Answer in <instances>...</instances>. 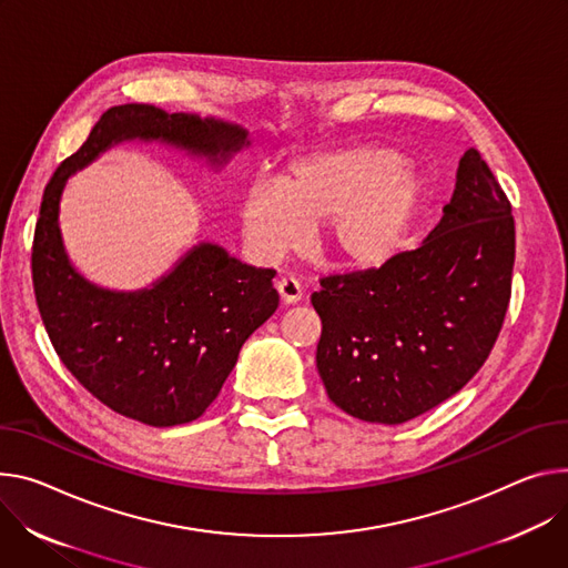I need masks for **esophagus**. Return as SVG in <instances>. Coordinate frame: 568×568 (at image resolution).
Listing matches in <instances>:
<instances>
[{
  "label": "esophagus",
  "instance_id": "esophagus-1",
  "mask_svg": "<svg viewBox=\"0 0 568 568\" xmlns=\"http://www.w3.org/2000/svg\"><path fill=\"white\" fill-rule=\"evenodd\" d=\"M276 290H278L283 303H298L301 294H303V287H301V283L294 276L278 278L276 281Z\"/></svg>",
  "mask_w": 568,
  "mask_h": 568
}]
</instances>
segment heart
I'll return each instance as SVG.
<instances>
[{
  "label": "heart",
  "instance_id": "b5f03b06",
  "mask_svg": "<svg viewBox=\"0 0 568 568\" xmlns=\"http://www.w3.org/2000/svg\"><path fill=\"white\" fill-rule=\"evenodd\" d=\"M422 201V179L389 146H355L292 163L281 183H255L242 199L244 237L278 261L324 222L322 242L339 263L378 267L400 248Z\"/></svg>",
  "mask_w": 568,
  "mask_h": 568
}]
</instances>
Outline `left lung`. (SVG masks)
<instances>
[{
    "mask_svg": "<svg viewBox=\"0 0 568 568\" xmlns=\"http://www.w3.org/2000/svg\"><path fill=\"white\" fill-rule=\"evenodd\" d=\"M514 248L511 203L469 149L444 217L419 248L320 281L311 301L328 398L355 419L396 426L459 392L503 328Z\"/></svg>",
    "mask_w": 568,
    "mask_h": 568,
    "instance_id": "8db88e82",
    "label": "left lung"
}]
</instances>
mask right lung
Returning a JSON list of instances; mask_svg holds the SVG:
<instances>
[{
    "mask_svg": "<svg viewBox=\"0 0 568 568\" xmlns=\"http://www.w3.org/2000/svg\"><path fill=\"white\" fill-rule=\"evenodd\" d=\"M129 138L163 140L213 163L248 140L244 129L220 120L170 115L151 104L113 106L42 194L31 276L51 346L97 400L122 417L170 428L203 415L246 337L276 313V272L242 265L217 244H199L172 274L142 292L101 290L79 276L59 231L61 192L70 174Z\"/></svg>",
    "mask_w": 568,
    "mask_h": 568,
    "instance_id": "add662e5",
    "label": "right lung"
}]
</instances>
